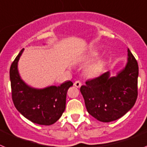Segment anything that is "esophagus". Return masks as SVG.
<instances>
[{
    "label": "esophagus",
    "mask_w": 147,
    "mask_h": 147,
    "mask_svg": "<svg viewBox=\"0 0 147 147\" xmlns=\"http://www.w3.org/2000/svg\"><path fill=\"white\" fill-rule=\"evenodd\" d=\"M74 86H75V87H77V88L81 87V83L80 82V81H76L75 83H74Z\"/></svg>",
    "instance_id": "esophagus-1"
}]
</instances>
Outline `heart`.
<instances>
[{
	"label": "heart",
	"instance_id": "obj_1",
	"mask_svg": "<svg viewBox=\"0 0 147 147\" xmlns=\"http://www.w3.org/2000/svg\"><path fill=\"white\" fill-rule=\"evenodd\" d=\"M98 55V51H92L85 56V60L87 61H92ZM106 66V60L104 58H99L89 63L86 67L85 73L88 77L95 78L99 77L104 72Z\"/></svg>",
	"mask_w": 147,
	"mask_h": 147
}]
</instances>
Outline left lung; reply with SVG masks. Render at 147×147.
Returning <instances> with one entry per match:
<instances>
[{
	"mask_svg": "<svg viewBox=\"0 0 147 147\" xmlns=\"http://www.w3.org/2000/svg\"><path fill=\"white\" fill-rule=\"evenodd\" d=\"M127 63L115 76L107 72L81 87L87 112L101 122L119 119L132 109L138 96V65L127 49Z\"/></svg>",
	"mask_w": 147,
	"mask_h": 147,
	"instance_id": "1",
	"label": "left lung"
}]
</instances>
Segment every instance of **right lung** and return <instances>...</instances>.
Masks as SVG:
<instances>
[{
    "instance_id": "obj_1",
    "label": "right lung",
    "mask_w": 147,
    "mask_h": 147,
    "mask_svg": "<svg viewBox=\"0 0 147 147\" xmlns=\"http://www.w3.org/2000/svg\"><path fill=\"white\" fill-rule=\"evenodd\" d=\"M24 49L18 55L10 67L14 105L26 119L37 124L49 126L55 123L64 112L66 92L73 84L66 81L61 86H49L43 89L29 86L21 78L18 68Z\"/></svg>"
}]
</instances>
